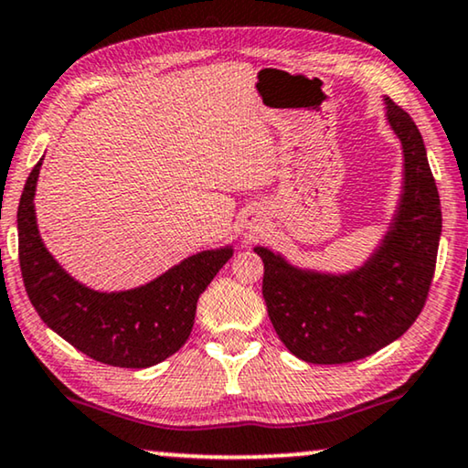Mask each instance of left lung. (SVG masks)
<instances>
[{
	"label": "left lung",
	"instance_id": "8db88e82",
	"mask_svg": "<svg viewBox=\"0 0 468 468\" xmlns=\"http://www.w3.org/2000/svg\"><path fill=\"white\" fill-rule=\"evenodd\" d=\"M384 103L401 141L403 187L395 218L367 261L346 274H329L255 247L270 321L289 352L306 363H350L388 346L422 313L435 274L441 205L422 134L410 113L388 97Z\"/></svg>",
	"mask_w": 468,
	"mask_h": 468
}]
</instances>
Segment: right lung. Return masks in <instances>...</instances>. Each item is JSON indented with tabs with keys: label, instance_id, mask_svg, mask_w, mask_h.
<instances>
[{
	"label": "right lung",
	"instance_id": "add662e5",
	"mask_svg": "<svg viewBox=\"0 0 468 468\" xmlns=\"http://www.w3.org/2000/svg\"><path fill=\"white\" fill-rule=\"evenodd\" d=\"M42 160L27 179L16 213L20 272L33 308L52 331L94 361L128 369L162 363L187 342L198 297L234 249L200 250L128 291L86 287L65 272L39 236L33 198Z\"/></svg>",
	"mask_w": 468,
	"mask_h": 468
}]
</instances>
